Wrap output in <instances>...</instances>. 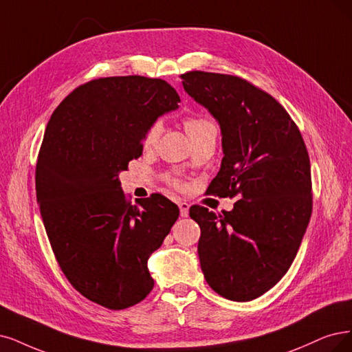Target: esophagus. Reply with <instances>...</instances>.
<instances>
[{
  "label": "esophagus",
  "mask_w": 352,
  "mask_h": 352,
  "mask_svg": "<svg viewBox=\"0 0 352 352\" xmlns=\"http://www.w3.org/2000/svg\"><path fill=\"white\" fill-rule=\"evenodd\" d=\"M178 207H179V214H181V217H187V216H188L190 204L186 203V201H179V203H178Z\"/></svg>",
  "instance_id": "1"
}]
</instances>
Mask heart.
<instances>
[{
	"label": "heart",
	"mask_w": 352,
	"mask_h": 352,
	"mask_svg": "<svg viewBox=\"0 0 352 352\" xmlns=\"http://www.w3.org/2000/svg\"><path fill=\"white\" fill-rule=\"evenodd\" d=\"M210 127H214V124L204 116H190L184 119V129L188 133L190 139L199 136L200 133L204 132V130L210 129ZM161 132H162V123L160 120L153 122L148 127V130L145 132V136H143V146H145L146 149L153 148L161 136ZM173 184L179 187V181L173 179Z\"/></svg>",
	"instance_id": "obj_1"
}]
</instances>
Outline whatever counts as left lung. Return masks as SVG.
Returning <instances> with one entry per match:
<instances>
[{"label": "left lung", "mask_w": 352, "mask_h": 352, "mask_svg": "<svg viewBox=\"0 0 352 352\" xmlns=\"http://www.w3.org/2000/svg\"><path fill=\"white\" fill-rule=\"evenodd\" d=\"M186 93L220 124L223 160L210 194L235 197L230 212L192 206L207 284L222 297L250 302L289 271L311 214L309 153L281 104L235 75L191 71Z\"/></svg>", "instance_id": "left-lung-1"}]
</instances>
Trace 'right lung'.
<instances>
[{
	"label": "right lung",
	"instance_id": "add662e5",
	"mask_svg": "<svg viewBox=\"0 0 352 352\" xmlns=\"http://www.w3.org/2000/svg\"><path fill=\"white\" fill-rule=\"evenodd\" d=\"M178 102L160 78H98L75 88L46 127L36 196L52 251L75 290L111 310L151 293L148 259L179 216L161 194L130 204L119 181L148 127Z\"/></svg>",
	"mask_w": 352,
	"mask_h": 352
}]
</instances>
